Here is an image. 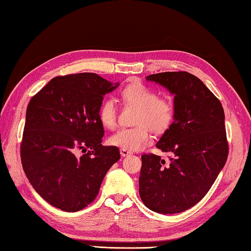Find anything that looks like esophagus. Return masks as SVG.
Wrapping results in <instances>:
<instances>
[{
    "label": "esophagus",
    "instance_id": "34e87169",
    "mask_svg": "<svg viewBox=\"0 0 251 251\" xmlns=\"http://www.w3.org/2000/svg\"><path fill=\"white\" fill-rule=\"evenodd\" d=\"M120 152H121L122 156H127V155H129V154H131L130 151H127V150H125V149H121Z\"/></svg>",
    "mask_w": 251,
    "mask_h": 251
}]
</instances>
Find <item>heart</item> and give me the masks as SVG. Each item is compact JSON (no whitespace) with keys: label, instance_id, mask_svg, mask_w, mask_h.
<instances>
[{"label":"heart","instance_id":"obj_1","mask_svg":"<svg viewBox=\"0 0 251 251\" xmlns=\"http://www.w3.org/2000/svg\"><path fill=\"white\" fill-rule=\"evenodd\" d=\"M125 102L137 106L134 127L121 128L109 138L110 145L125 149L127 151H138L146 146L150 134H163L169 129L175 120L176 109L172 100L159 97L155 89L142 83H131L122 90ZM117 108L115 101L109 98L100 104L98 119L105 128H113L116 125Z\"/></svg>","mask_w":251,"mask_h":251}]
</instances>
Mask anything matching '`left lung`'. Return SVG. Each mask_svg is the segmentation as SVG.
I'll return each instance as SVG.
<instances>
[{
    "label": "left lung",
    "mask_w": 251,
    "mask_h": 251,
    "mask_svg": "<svg viewBox=\"0 0 251 251\" xmlns=\"http://www.w3.org/2000/svg\"><path fill=\"white\" fill-rule=\"evenodd\" d=\"M175 95V120L156 143L172 153L166 163L153 153L143 154L139 194L158 214H177L196 205L226 165L228 143L220 100L199 77L185 71L147 76Z\"/></svg>",
    "instance_id": "8db88e82"
}]
</instances>
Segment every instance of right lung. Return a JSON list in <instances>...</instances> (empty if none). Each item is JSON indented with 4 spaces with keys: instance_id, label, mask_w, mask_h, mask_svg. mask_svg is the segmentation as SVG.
Here are the masks:
<instances>
[{
    "instance_id": "1",
    "label": "right lung",
    "mask_w": 251,
    "mask_h": 251,
    "mask_svg": "<svg viewBox=\"0 0 251 251\" xmlns=\"http://www.w3.org/2000/svg\"><path fill=\"white\" fill-rule=\"evenodd\" d=\"M117 85L96 73L68 74L50 79L31 98L21 164L34 190L51 206L68 212L88 206L121 158L119 148L101 145L104 130L98 119L103 96ZM79 151L84 154L79 156Z\"/></svg>"
}]
</instances>
